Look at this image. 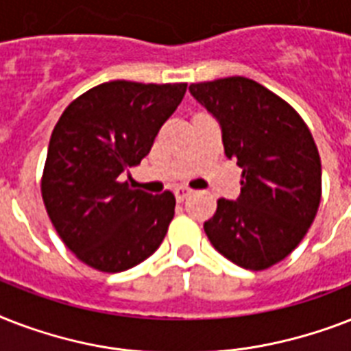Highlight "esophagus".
Wrapping results in <instances>:
<instances>
[{
  "mask_svg": "<svg viewBox=\"0 0 351 351\" xmlns=\"http://www.w3.org/2000/svg\"><path fill=\"white\" fill-rule=\"evenodd\" d=\"M189 195H191V189H189V187H176L175 189V197H176V200H178V202H184V200H186L187 197H189Z\"/></svg>",
  "mask_w": 351,
  "mask_h": 351,
  "instance_id": "obj_1",
  "label": "esophagus"
}]
</instances>
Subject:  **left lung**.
<instances>
[{
	"instance_id": "obj_1",
	"label": "left lung",
	"mask_w": 351,
	"mask_h": 351,
	"mask_svg": "<svg viewBox=\"0 0 351 351\" xmlns=\"http://www.w3.org/2000/svg\"><path fill=\"white\" fill-rule=\"evenodd\" d=\"M219 121L224 153L242 167L237 200L220 198L209 242L245 269H266L299 245L321 202V158L293 107L244 76L191 84Z\"/></svg>"
}]
</instances>
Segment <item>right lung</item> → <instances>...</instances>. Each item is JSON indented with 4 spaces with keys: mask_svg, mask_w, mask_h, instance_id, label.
<instances>
[{
    "mask_svg": "<svg viewBox=\"0 0 351 351\" xmlns=\"http://www.w3.org/2000/svg\"><path fill=\"white\" fill-rule=\"evenodd\" d=\"M187 84L107 82L76 98L52 131L41 197L58 234L87 266L125 271L151 256L175 195L131 189L121 173L147 156Z\"/></svg>",
    "mask_w": 351,
    "mask_h": 351,
    "instance_id": "right-lung-1",
    "label": "right lung"
}]
</instances>
